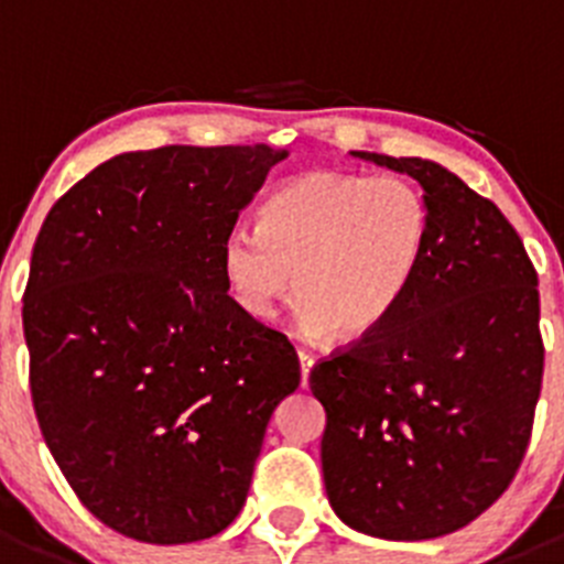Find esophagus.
<instances>
[{"instance_id": "esophagus-1", "label": "esophagus", "mask_w": 564, "mask_h": 564, "mask_svg": "<svg viewBox=\"0 0 564 564\" xmlns=\"http://www.w3.org/2000/svg\"><path fill=\"white\" fill-rule=\"evenodd\" d=\"M313 364H316V356L307 350H299V367H302V387H307V378H311Z\"/></svg>"}]
</instances>
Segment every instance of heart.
<instances>
[{
    "mask_svg": "<svg viewBox=\"0 0 564 564\" xmlns=\"http://www.w3.org/2000/svg\"><path fill=\"white\" fill-rule=\"evenodd\" d=\"M430 212L392 174L307 172L268 197L262 223H237L220 242V276L234 305L271 318L288 293L311 338L358 341L392 316L417 276Z\"/></svg>",
    "mask_w": 564,
    "mask_h": 564,
    "instance_id": "heart-1",
    "label": "heart"
}]
</instances>
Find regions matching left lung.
Here are the masks:
<instances>
[{
  "label": "left lung",
  "instance_id": "left-lung-1",
  "mask_svg": "<svg viewBox=\"0 0 564 564\" xmlns=\"http://www.w3.org/2000/svg\"><path fill=\"white\" fill-rule=\"evenodd\" d=\"M352 154L421 183L430 239L392 316L311 370L327 500L361 534L435 540L480 517L525 457L545 364L536 271L449 169Z\"/></svg>",
  "mask_w": 564,
  "mask_h": 564
}]
</instances>
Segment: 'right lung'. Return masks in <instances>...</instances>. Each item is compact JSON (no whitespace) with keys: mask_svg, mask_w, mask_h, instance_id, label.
<instances>
[{"mask_svg":"<svg viewBox=\"0 0 564 564\" xmlns=\"http://www.w3.org/2000/svg\"><path fill=\"white\" fill-rule=\"evenodd\" d=\"M285 158L265 143L118 154L39 231L22 307L33 410L78 500L129 540L231 525L299 387L293 344L220 276L223 237Z\"/></svg>","mask_w":564,"mask_h":564,"instance_id":"add662e5","label":"right lung"}]
</instances>
